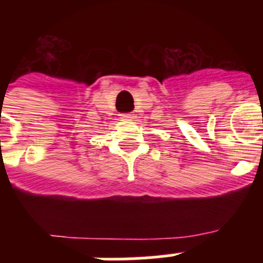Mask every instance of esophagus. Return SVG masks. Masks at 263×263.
<instances>
[{"instance_id": "34e87169", "label": "esophagus", "mask_w": 263, "mask_h": 263, "mask_svg": "<svg viewBox=\"0 0 263 263\" xmlns=\"http://www.w3.org/2000/svg\"><path fill=\"white\" fill-rule=\"evenodd\" d=\"M121 117L125 118V120H127V118H133V115H121Z\"/></svg>"}]
</instances>
